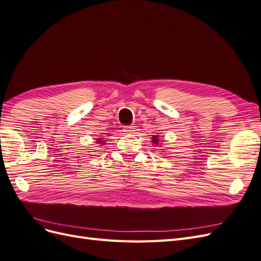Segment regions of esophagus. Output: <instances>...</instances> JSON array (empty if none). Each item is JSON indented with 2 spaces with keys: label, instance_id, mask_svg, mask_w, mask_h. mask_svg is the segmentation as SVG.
<instances>
[{
  "label": "esophagus",
  "instance_id": "esophagus-1",
  "mask_svg": "<svg viewBox=\"0 0 261 261\" xmlns=\"http://www.w3.org/2000/svg\"><path fill=\"white\" fill-rule=\"evenodd\" d=\"M135 130H136V126H134V125L124 126V127H123V132L125 134H133Z\"/></svg>",
  "mask_w": 261,
  "mask_h": 261
}]
</instances>
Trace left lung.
<instances>
[{
    "instance_id": "left-lung-1",
    "label": "left lung",
    "mask_w": 261,
    "mask_h": 261,
    "mask_svg": "<svg viewBox=\"0 0 261 261\" xmlns=\"http://www.w3.org/2000/svg\"><path fill=\"white\" fill-rule=\"evenodd\" d=\"M152 144H154V145H159V137H158L156 135H153L152 136ZM161 147V146H160Z\"/></svg>"
}]
</instances>
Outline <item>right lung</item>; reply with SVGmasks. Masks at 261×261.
<instances>
[{"label": "right lung", "mask_w": 261, "mask_h": 261, "mask_svg": "<svg viewBox=\"0 0 261 261\" xmlns=\"http://www.w3.org/2000/svg\"><path fill=\"white\" fill-rule=\"evenodd\" d=\"M105 141L106 140H103V139H97V143L98 144H105Z\"/></svg>", "instance_id": "obj_1"}]
</instances>
